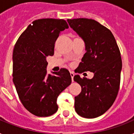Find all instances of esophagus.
<instances>
[{
  "mask_svg": "<svg viewBox=\"0 0 134 134\" xmlns=\"http://www.w3.org/2000/svg\"><path fill=\"white\" fill-rule=\"evenodd\" d=\"M70 76L71 77V81L74 82V74L73 72H70Z\"/></svg>",
  "mask_w": 134,
  "mask_h": 134,
  "instance_id": "34e87169",
  "label": "esophagus"
}]
</instances>
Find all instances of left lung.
<instances>
[{"mask_svg":"<svg viewBox=\"0 0 134 134\" xmlns=\"http://www.w3.org/2000/svg\"><path fill=\"white\" fill-rule=\"evenodd\" d=\"M67 22L86 46L78 73H94L91 79L74 76V81L81 86L74 108L80 116L94 118L107 111L117 97L122 70L120 51L110 30L95 20L79 18Z\"/></svg>","mask_w":134,"mask_h":134,"instance_id":"obj_1","label":"left lung"}]
</instances>
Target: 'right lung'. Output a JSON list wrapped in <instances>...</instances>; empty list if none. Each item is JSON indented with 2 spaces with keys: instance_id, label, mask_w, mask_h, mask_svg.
<instances>
[{
  "instance_id": "obj_1",
  "label": "right lung",
  "mask_w": 134,
  "mask_h": 134,
  "mask_svg": "<svg viewBox=\"0 0 134 134\" xmlns=\"http://www.w3.org/2000/svg\"><path fill=\"white\" fill-rule=\"evenodd\" d=\"M69 28L64 19L35 20L24 30L13 50V82L22 104L38 117L52 115L58 108L57 98L71 83L69 71L47 74L46 58L54 54L55 41Z\"/></svg>"
}]
</instances>
